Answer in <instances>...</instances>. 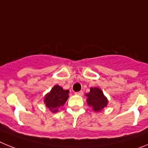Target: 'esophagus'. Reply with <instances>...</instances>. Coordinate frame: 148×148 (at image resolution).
Listing matches in <instances>:
<instances>
[{"label":"esophagus","mask_w":148,"mask_h":148,"mask_svg":"<svg viewBox=\"0 0 148 148\" xmlns=\"http://www.w3.org/2000/svg\"><path fill=\"white\" fill-rule=\"evenodd\" d=\"M75 94L78 95H80V96H82V95H84V92H83V91H79V92H75Z\"/></svg>","instance_id":"esophagus-1"}]
</instances>
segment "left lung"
Segmentation results:
<instances>
[{
    "instance_id": "8db88e82",
    "label": "left lung",
    "mask_w": 148,
    "mask_h": 148,
    "mask_svg": "<svg viewBox=\"0 0 148 148\" xmlns=\"http://www.w3.org/2000/svg\"><path fill=\"white\" fill-rule=\"evenodd\" d=\"M87 103L95 112H100L108 104V100L99 87H91L90 91L86 94Z\"/></svg>"
}]
</instances>
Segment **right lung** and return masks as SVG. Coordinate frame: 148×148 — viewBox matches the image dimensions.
I'll return each instance as SVG.
<instances>
[{
	"mask_svg": "<svg viewBox=\"0 0 148 148\" xmlns=\"http://www.w3.org/2000/svg\"><path fill=\"white\" fill-rule=\"evenodd\" d=\"M69 98V90H64L59 85H55L48 93L46 94L44 102L46 107L52 112L57 113L60 108L66 103Z\"/></svg>",
	"mask_w": 148,
	"mask_h": 148,
	"instance_id": "add662e5",
	"label": "right lung"
}]
</instances>
